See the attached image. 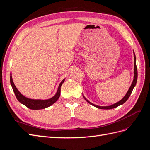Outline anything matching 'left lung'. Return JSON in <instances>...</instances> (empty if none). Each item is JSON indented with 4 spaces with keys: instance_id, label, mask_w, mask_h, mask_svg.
Listing matches in <instances>:
<instances>
[{
    "instance_id": "1",
    "label": "left lung",
    "mask_w": 150,
    "mask_h": 150,
    "mask_svg": "<svg viewBox=\"0 0 150 150\" xmlns=\"http://www.w3.org/2000/svg\"><path fill=\"white\" fill-rule=\"evenodd\" d=\"M133 54H134V78H133V81L132 82V84H131L130 88H129L128 92L126 93V94H125V96L122 98V99H121V100H120V101L117 102L115 104H112V105L111 106H98V105H96V104H94L92 103H91L90 101H89L87 99H86L84 95L83 94V96L84 97V98L85 99V100L87 101L88 103H89L90 104H91V105L96 107L99 109H103V110H110V109H112V108H115L117 106H119L120 105H121V104H124L127 100H128V99L129 98V97L130 96V95L131 94V93H132V91L133 89V88H134V86H136V84H137V79H138V71H137V64H136V56H135V54H134V51H133Z\"/></svg>"
}]
</instances>
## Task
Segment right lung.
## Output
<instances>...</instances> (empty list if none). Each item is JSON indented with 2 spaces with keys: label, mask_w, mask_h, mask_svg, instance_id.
Wrapping results in <instances>:
<instances>
[{
  "label": "right lung",
  "mask_w": 150,
  "mask_h": 150,
  "mask_svg": "<svg viewBox=\"0 0 150 150\" xmlns=\"http://www.w3.org/2000/svg\"><path fill=\"white\" fill-rule=\"evenodd\" d=\"M64 81H65V79H64L61 81L59 86L56 94L51 98H49L47 99H34L28 98L24 96V95H22L19 91V90L17 89V88L16 87L14 83H13L11 73L10 76L11 84L13 92L15 93V95L16 96V98L17 99V100L19 101L21 104L25 105L26 107H28V108L30 109V110H42V109L46 108L47 107H49L51 105H52L54 103H56L60 96L61 87L62 83L64 82Z\"/></svg>",
  "instance_id": "right-lung-1"
}]
</instances>
